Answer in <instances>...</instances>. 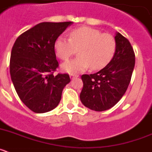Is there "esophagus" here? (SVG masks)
<instances>
[{"mask_svg":"<svg viewBox=\"0 0 152 152\" xmlns=\"http://www.w3.org/2000/svg\"><path fill=\"white\" fill-rule=\"evenodd\" d=\"M70 77H71V78H72V79H73V78H75V77H79V75H75V74H72V75H70Z\"/></svg>","mask_w":152,"mask_h":152,"instance_id":"esophagus-1","label":"esophagus"}]
</instances>
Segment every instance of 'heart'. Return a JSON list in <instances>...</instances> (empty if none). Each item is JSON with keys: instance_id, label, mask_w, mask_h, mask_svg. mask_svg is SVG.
I'll return each mask as SVG.
<instances>
[{"instance_id": "1", "label": "heart", "mask_w": 152, "mask_h": 152, "mask_svg": "<svg viewBox=\"0 0 152 152\" xmlns=\"http://www.w3.org/2000/svg\"><path fill=\"white\" fill-rule=\"evenodd\" d=\"M57 57L67 61L78 49L79 56L62 64V69L70 74L77 73L90 68L100 70L113 58L116 41L110 33L90 26H80L71 30L69 39L58 36L54 44Z\"/></svg>"}]
</instances>
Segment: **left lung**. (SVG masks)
I'll use <instances>...</instances> for the list:
<instances>
[{
    "mask_svg": "<svg viewBox=\"0 0 152 152\" xmlns=\"http://www.w3.org/2000/svg\"><path fill=\"white\" fill-rule=\"evenodd\" d=\"M116 51L113 58L100 72L83 75L80 101L95 111H104L120 100L131 80L135 67V52L126 37L116 33Z\"/></svg>",
    "mask_w": 152,
    "mask_h": 152,
    "instance_id": "8db88e82",
    "label": "left lung"
}]
</instances>
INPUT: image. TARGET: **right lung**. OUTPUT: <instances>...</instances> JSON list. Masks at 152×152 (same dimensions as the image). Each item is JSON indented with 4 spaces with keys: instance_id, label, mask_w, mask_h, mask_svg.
Masks as SVG:
<instances>
[{
    "instance_id": "obj_1",
    "label": "right lung",
    "mask_w": 152,
    "mask_h": 152,
    "mask_svg": "<svg viewBox=\"0 0 152 152\" xmlns=\"http://www.w3.org/2000/svg\"><path fill=\"white\" fill-rule=\"evenodd\" d=\"M72 22H43L18 36L12 48L10 73L23 103L37 113L56 108L63 88L71 81L68 74L54 75L58 68L54 44Z\"/></svg>"
}]
</instances>
